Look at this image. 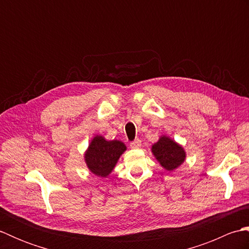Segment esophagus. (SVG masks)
I'll return each mask as SVG.
<instances>
[{
  "mask_svg": "<svg viewBox=\"0 0 249 249\" xmlns=\"http://www.w3.org/2000/svg\"><path fill=\"white\" fill-rule=\"evenodd\" d=\"M141 146V140L140 139H136L135 141L130 142V147H133V149H139Z\"/></svg>",
  "mask_w": 249,
  "mask_h": 249,
  "instance_id": "obj_1",
  "label": "esophagus"
}]
</instances>
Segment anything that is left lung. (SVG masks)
<instances>
[{
  "label": "left lung",
  "mask_w": 249,
  "mask_h": 249,
  "mask_svg": "<svg viewBox=\"0 0 249 249\" xmlns=\"http://www.w3.org/2000/svg\"><path fill=\"white\" fill-rule=\"evenodd\" d=\"M152 154L160 165L167 171H174L186 160L184 147L167 135H161L157 142L152 144Z\"/></svg>",
  "instance_id": "8db88e82"
}]
</instances>
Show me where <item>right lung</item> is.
I'll return each instance as SVG.
<instances>
[{
  "instance_id": "add662e5",
  "label": "right lung",
  "mask_w": 249,
  "mask_h": 249,
  "mask_svg": "<svg viewBox=\"0 0 249 249\" xmlns=\"http://www.w3.org/2000/svg\"><path fill=\"white\" fill-rule=\"evenodd\" d=\"M126 150L125 143L120 140H107L102 135H95L84 152V161L94 176L107 178Z\"/></svg>"
}]
</instances>
